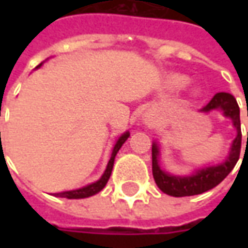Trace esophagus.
I'll return each mask as SVG.
<instances>
[{"instance_id": "34e87169", "label": "esophagus", "mask_w": 248, "mask_h": 248, "mask_svg": "<svg viewBox=\"0 0 248 248\" xmlns=\"http://www.w3.org/2000/svg\"><path fill=\"white\" fill-rule=\"evenodd\" d=\"M148 121H149V120H148Z\"/></svg>"}]
</instances>
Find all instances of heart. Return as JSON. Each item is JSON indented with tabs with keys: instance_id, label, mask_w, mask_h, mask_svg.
Returning a JSON list of instances; mask_svg holds the SVG:
<instances>
[{
	"instance_id": "b5f03b06",
	"label": "heart",
	"mask_w": 248,
	"mask_h": 248,
	"mask_svg": "<svg viewBox=\"0 0 248 248\" xmlns=\"http://www.w3.org/2000/svg\"><path fill=\"white\" fill-rule=\"evenodd\" d=\"M171 82H172V85H175V87H182L186 82V80L184 77H181V76H174V77L171 78Z\"/></svg>"
}]
</instances>
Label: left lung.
<instances>
[{
  "instance_id": "obj_1",
  "label": "left lung",
  "mask_w": 248,
  "mask_h": 248,
  "mask_svg": "<svg viewBox=\"0 0 248 248\" xmlns=\"http://www.w3.org/2000/svg\"><path fill=\"white\" fill-rule=\"evenodd\" d=\"M214 109H221L226 117L232 119L234 128L237 131V135L232 143L229 157L226 158L222 164L199 170L195 175L174 176L167 174L160 168L157 160L158 148L156 143H153V146H152V171H153V178L161 192L170 196H174V197L200 195V193H204L217 185H219L234 168L237 160L240 157V149H242V129H240L239 105H237L233 95H231L228 92H219L205 105L202 111H210Z\"/></svg>"
}]
</instances>
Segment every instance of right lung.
Here are the masks:
<instances>
[{"label": "right lung", "mask_w": 248, "mask_h": 248, "mask_svg": "<svg viewBox=\"0 0 248 248\" xmlns=\"http://www.w3.org/2000/svg\"><path fill=\"white\" fill-rule=\"evenodd\" d=\"M40 66H41V64H40ZM128 137L129 132H125V134H123L119 138L117 143L114 145L113 152H111V157H110L109 163H108L106 171H105V174L102 175V178H100L99 181H96V182H93V184H91V185L85 186V187H81V189H77V190H69V192H62V193H55V196H56V197H66V199H84V197H90V196L96 195L98 192H100V190L106 186L108 181H109L111 170H113V164H114V157H116L117 152H119L120 148L123 146V143L128 139Z\"/></svg>", "instance_id": "right-lung-1"}]
</instances>
